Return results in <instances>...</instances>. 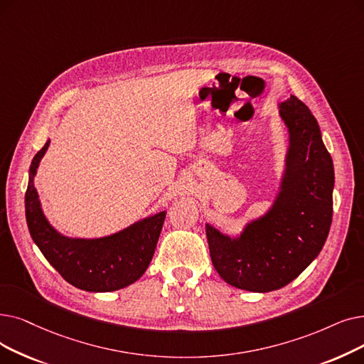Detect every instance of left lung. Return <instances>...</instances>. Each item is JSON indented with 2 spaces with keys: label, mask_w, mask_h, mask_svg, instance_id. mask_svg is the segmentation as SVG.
Listing matches in <instances>:
<instances>
[{
  "label": "left lung",
  "mask_w": 364,
  "mask_h": 364,
  "mask_svg": "<svg viewBox=\"0 0 364 364\" xmlns=\"http://www.w3.org/2000/svg\"><path fill=\"white\" fill-rule=\"evenodd\" d=\"M278 107L289 149L272 207L238 236L205 226L215 271L247 291L278 290L302 274L320 255L333 215V161L317 119L294 95Z\"/></svg>",
  "instance_id": "obj_1"
}]
</instances>
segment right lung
Instances as JSON below:
<instances>
[{"mask_svg":"<svg viewBox=\"0 0 364 364\" xmlns=\"http://www.w3.org/2000/svg\"><path fill=\"white\" fill-rule=\"evenodd\" d=\"M50 139L34 156L25 193L26 223L34 242L55 269L71 286L93 293L114 291L143 277L153 259L166 211L135 221L102 238H70L46 218L34 177Z\"/></svg>","mask_w":364,"mask_h":364,"instance_id":"1","label":"right lung"}]
</instances>
